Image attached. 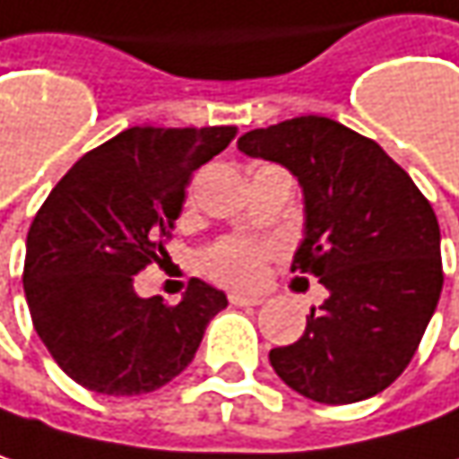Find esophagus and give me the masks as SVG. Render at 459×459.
Instances as JSON below:
<instances>
[{"label":"esophagus","mask_w":459,"mask_h":459,"mask_svg":"<svg viewBox=\"0 0 459 459\" xmlns=\"http://www.w3.org/2000/svg\"><path fill=\"white\" fill-rule=\"evenodd\" d=\"M230 305L236 307H257L263 305V297H247V294H229Z\"/></svg>","instance_id":"34e87169"}]
</instances>
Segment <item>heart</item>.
<instances>
[{
  "label": "heart",
  "mask_w": 459,
  "mask_h": 459,
  "mask_svg": "<svg viewBox=\"0 0 459 459\" xmlns=\"http://www.w3.org/2000/svg\"><path fill=\"white\" fill-rule=\"evenodd\" d=\"M278 255V247L263 238L223 236L199 255V268L207 278L229 289L260 286L265 268Z\"/></svg>",
  "instance_id": "b5f03b06"
}]
</instances>
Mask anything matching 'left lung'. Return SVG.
Wrapping results in <instances>:
<instances>
[{
    "label": "left lung",
    "mask_w": 459,
    "mask_h": 459,
    "mask_svg": "<svg viewBox=\"0 0 459 459\" xmlns=\"http://www.w3.org/2000/svg\"><path fill=\"white\" fill-rule=\"evenodd\" d=\"M238 149L302 184L305 241L291 273L328 289L299 342L271 350L273 370L323 404L384 392L418 352L444 283L431 202L373 139L331 117L255 128Z\"/></svg>",
    "instance_id": "1"
}]
</instances>
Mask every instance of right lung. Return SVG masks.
Listing matches in <instances>:
<instances>
[{
	"mask_svg": "<svg viewBox=\"0 0 459 459\" xmlns=\"http://www.w3.org/2000/svg\"><path fill=\"white\" fill-rule=\"evenodd\" d=\"M233 136V126L128 128L86 152L39 207L22 289L39 339L83 389L134 396L165 386L229 305L199 278L178 305L142 299L134 275L170 260L165 244L194 170Z\"/></svg>",
	"mask_w": 459,
	"mask_h": 459,
	"instance_id": "add662e5",
	"label": "right lung"
}]
</instances>
